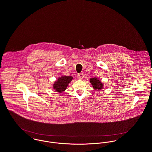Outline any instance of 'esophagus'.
Returning a JSON list of instances; mask_svg holds the SVG:
<instances>
[{
	"label": "esophagus",
	"mask_w": 152,
	"mask_h": 152,
	"mask_svg": "<svg viewBox=\"0 0 152 152\" xmlns=\"http://www.w3.org/2000/svg\"><path fill=\"white\" fill-rule=\"evenodd\" d=\"M77 78L79 79H83V78H84V75H83V73H79L78 75H77Z\"/></svg>",
	"instance_id": "obj_1"
}]
</instances>
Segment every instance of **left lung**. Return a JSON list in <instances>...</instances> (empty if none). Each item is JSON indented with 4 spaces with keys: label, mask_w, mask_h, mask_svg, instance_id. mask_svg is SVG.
I'll use <instances>...</instances> for the list:
<instances>
[{
    "label": "left lung",
    "mask_w": 152,
    "mask_h": 152,
    "mask_svg": "<svg viewBox=\"0 0 152 152\" xmlns=\"http://www.w3.org/2000/svg\"><path fill=\"white\" fill-rule=\"evenodd\" d=\"M90 82L95 90H101L103 88V84L96 78H91Z\"/></svg>",
    "instance_id": "obj_1"
}]
</instances>
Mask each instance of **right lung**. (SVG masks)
<instances>
[{
  "instance_id": "obj_1",
  "label": "right lung",
  "mask_w": 152,
  "mask_h": 152,
  "mask_svg": "<svg viewBox=\"0 0 152 152\" xmlns=\"http://www.w3.org/2000/svg\"><path fill=\"white\" fill-rule=\"evenodd\" d=\"M72 79V76H62L59 78L58 80L54 84V88L57 92L62 93L66 88V87Z\"/></svg>"
}]
</instances>
